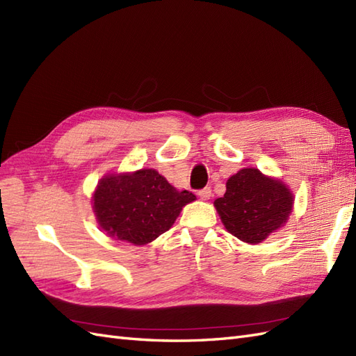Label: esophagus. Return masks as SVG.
<instances>
[{
	"label": "esophagus",
	"mask_w": 356,
	"mask_h": 356,
	"mask_svg": "<svg viewBox=\"0 0 356 356\" xmlns=\"http://www.w3.org/2000/svg\"><path fill=\"white\" fill-rule=\"evenodd\" d=\"M197 194H198V197L202 198V200H209V198L212 197V189L209 188V186H206V188H203V189H200Z\"/></svg>",
	"instance_id": "34e87169"
}]
</instances>
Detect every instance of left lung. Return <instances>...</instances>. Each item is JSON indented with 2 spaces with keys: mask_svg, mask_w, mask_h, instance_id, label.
Instances as JSON below:
<instances>
[{
  "mask_svg": "<svg viewBox=\"0 0 356 356\" xmlns=\"http://www.w3.org/2000/svg\"><path fill=\"white\" fill-rule=\"evenodd\" d=\"M293 195L278 180L256 168H243L227 180L224 197L215 200L227 232L247 243H259L287 221Z\"/></svg>",
  "mask_w": 356,
  "mask_h": 356,
  "instance_id": "8db88e82",
  "label": "left lung"
}]
</instances>
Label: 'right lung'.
Returning a JSON list of instances; mask_svg holds the SVG:
<instances>
[{"instance_id":"add662e5","label":"right lung","mask_w":356,"mask_h":356,"mask_svg":"<svg viewBox=\"0 0 356 356\" xmlns=\"http://www.w3.org/2000/svg\"><path fill=\"white\" fill-rule=\"evenodd\" d=\"M194 200L193 193L177 191L156 170L149 168L100 180L93 209L109 236L144 245L170 230L181 207Z\"/></svg>"}]
</instances>
